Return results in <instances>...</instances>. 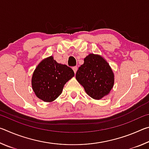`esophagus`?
<instances>
[{"label": "esophagus", "mask_w": 149, "mask_h": 149, "mask_svg": "<svg viewBox=\"0 0 149 149\" xmlns=\"http://www.w3.org/2000/svg\"><path fill=\"white\" fill-rule=\"evenodd\" d=\"M72 69H73V70H74V72L75 74V73H76V72H77V66H74L72 68Z\"/></svg>", "instance_id": "obj_1"}]
</instances>
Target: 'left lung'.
Returning <instances> with one entry per match:
<instances>
[{
  "mask_svg": "<svg viewBox=\"0 0 149 149\" xmlns=\"http://www.w3.org/2000/svg\"><path fill=\"white\" fill-rule=\"evenodd\" d=\"M77 81L93 99L99 100L108 95L114 85V77L107 62L99 55L90 54L75 74Z\"/></svg>",
  "mask_w": 149,
  "mask_h": 149,
  "instance_id": "left-lung-1",
  "label": "left lung"
}]
</instances>
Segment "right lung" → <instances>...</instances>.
I'll return each mask as SVG.
<instances>
[{
	"mask_svg": "<svg viewBox=\"0 0 149 149\" xmlns=\"http://www.w3.org/2000/svg\"><path fill=\"white\" fill-rule=\"evenodd\" d=\"M74 76V72L50 56L37 65L31 79L32 88L37 97L45 102H52L61 94L68 81Z\"/></svg>",
	"mask_w": 149,
	"mask_h": 149,
	"instance_id": "1",
	"label": "right lung"
}]
</instances>
